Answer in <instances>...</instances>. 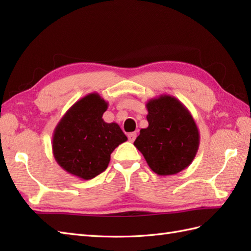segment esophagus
I'll return each instance as SVG.
<instances>
[{
	"instance_id": "obj_1",
	"label": "esophagus",
	"mask_w": 251,
	"mask_h": 251,
	"mask_svg": "<svg viewBox=\"0 0 251 251\" xmlns=\"http://www.w3.org/2000/svg\"><path fill=\"white\" fill-rule=\"evenodd\" d=\"M136 137H137V132H130V134H128V140L130 142H134Z\"/></svg>"
}]
</instances>
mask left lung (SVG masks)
Returning a JSON list of instances; mask_svg holds the SVG:
<instances>
[{
	"instance_id": "left-lung-1",
	"label": "left lung",
	"mask_w": 251,
	"mask_h": 251,
	"mask_svg": "<svg viewBox=\"0 0 251 251\" xmlns=\"http://www.w3.org/2000/svg\"><path fill=\"white\" fill-rule=\"evenodd\" d=\"M149 126L134 146L154 173L170 176L188 168L200 147V131L186 106L177 98L161 95L146 104Z\"/></svg>"
}]
</instances>
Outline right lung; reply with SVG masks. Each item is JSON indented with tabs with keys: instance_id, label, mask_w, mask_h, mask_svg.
Masks as SVG:
<instances>
[{
	"instance_id": "right-lung-1",
	"label": "right lung",
	"mask_w": 251,
	"mask_h": 251,
	"mask_svg": "<svg viewBox=\"0 0 251 251\" xmlns=\"http://www.w3.org/2000/svg\"><path fill=\"white\" fill-rule=\"evenodd\" d=\"M108 102L92 93L76 101L52 134V154L58 165L72 176L89 180L106 169L111 153L127 140L116 123H105Z\"/></svg>"
}]
</instances>
